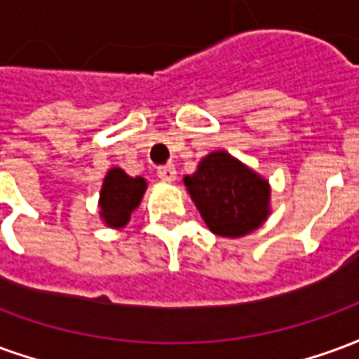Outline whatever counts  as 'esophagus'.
Listing matches in <instances>:
<instances>
[{"instance_id": "obj_1", "label": "esophagus", "mask_w": 359, "mask_h": 359, "mask_svg": "<svg viewBox=\"0 0 359 359\" xmlns=\"http://www.w3.org/2000/svg\"><path fill=\"white\" fill-rule=\"evenodd\" d=\"M157 177L163 180V182H172V180L177 179V171H175L172 165H165V167L157 169Z\"/></svg>"}]
</instances>
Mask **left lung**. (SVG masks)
<instances>
[{
  "label": "left lung",
  "instance_id": "8db88e82",
  "mask_svg": "<svg viewBox=\"0 0 359 359\" xmlns=\"http://www.w3.org/2000/svg\"><path fill=\"white\" fill-rule=\"evenodd\" d=\"M182 180L208 229L217 236H246L271 215L269 180L225 149L211 151Z\"/></svg>",
  "mask_w": 359,
  "mask_h": 359
}]
</instances>
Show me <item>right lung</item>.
Here are the masks:
<instances>
[{"label":"right lung","instance_id":"1","mask_svg":"<svg viewBox=\"0 0 359 359\" xmlns=\"http://www.w3.org/2000/svg\"><path fill=\"white\" fill-rule=\"evenodd\" d=\"M148 182L142 177H128L121 167H111L100 190V219L109 229H125L133 211L140 205Z\"/></svg>","mask_w":359,"mask_h":359}]
</instances>
